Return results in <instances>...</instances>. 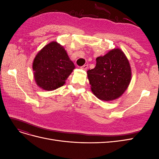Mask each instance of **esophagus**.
Listing matches in <instances>:
<instances>
[{
	"mask_svg": "<svg viewBox=\"0 0 159 159\" xmlns=\"http://www.w3.org/2000/svg\"><path fill=\"white\" fill-rule=\"evenodd\" d=\"M81 68L84 70H87V69L88 68V64H85V65H84L83 66L81 67Z\"/></svg>",
	"mask_w": 159,
	"mask_h": 159,
	"instance_id": "34e87169",
	"label": "esophagus"
}]
</instances>
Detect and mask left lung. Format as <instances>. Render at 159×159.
Listing matches in <instances>:
<instances>
[{
	"instance_id": "obj_1",
	"label": "left lung",
	"mask_w": 159,
	"mask_h": 159,
	"mask_svg": "<svg viewBox=\"0 0 159 159\" xmlns=\"http://www.w3.org/2000/svg\"><path fill=\"white\" fill-rule=\"evenodd\" d=\"M96 66L88 71L91 91L98 99L112 101L119 98L130 84L131 70L120 49H113L96 58Z\"/></svg>"
}]
</instances>
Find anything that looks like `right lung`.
I'll return each instance as SVG.
<instances>
[{"label": "right lung", "instance_id": "right-lung-1", "mask_svg": "<svg viewBox=\"0 0 159 159\" xmlns=\"http://www.w3.org/2000/svg\"><path fill=\"white\" fill-rule=\"evenodd\" d=\"M32 68L37 85L43 89L50 91L63 85L75 66L63 46L52 42L38 52Z\"/></svg>", "mask_w": 159, "mask_h": 159}]
</instances>
